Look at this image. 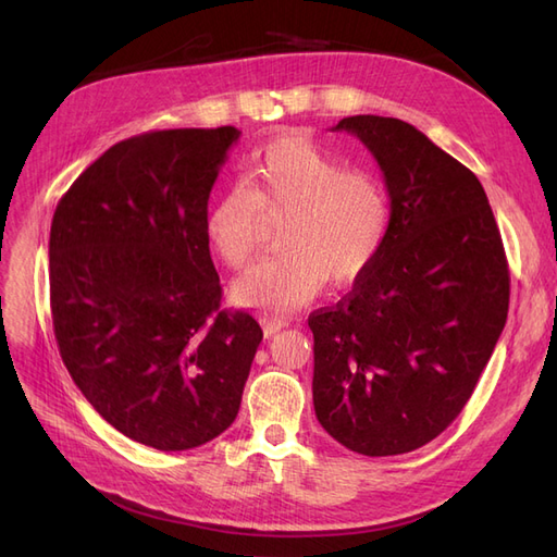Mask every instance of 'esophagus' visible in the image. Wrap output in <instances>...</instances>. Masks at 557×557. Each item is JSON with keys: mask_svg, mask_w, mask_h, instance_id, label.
Returning <instances> with one entry per match:
<instances>
[{"mask_svg": "<svg viewBox=\"0 0 557 557\" xmlns=\"http://www.w3.org/2000/svg\"><path fill=\"white\" fill-rule=\"evenodd\" d=\"M285 325V320H278V318H262V330H264V336H274L276 332H281Z\"/></svg>", "mask_w": 557, "mask_h": 557, "instance_id": "1", "label": "esophagus"}]
</instances>
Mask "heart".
<instances>
[{"instance_id":"obj_1","label":"heart","mask_w":557,"mask_h":557,"mask_svg":"<svg viewBox=\"0 0 557 557\" xmlns=\"http://www.w3.org/2000/svg\"><path fill=\"white\" fill-rule=\"evenodd\" d=\"M267 221L278 232L281 256L258 262L234 283L246 307L290 313L307 307L325 285L360 278L385 242L391 205L381 181L346 170L307 137H281L258 150L246 185H234L207 213V237L225 264L246 267Z\"/></svg>"}]
</instances>
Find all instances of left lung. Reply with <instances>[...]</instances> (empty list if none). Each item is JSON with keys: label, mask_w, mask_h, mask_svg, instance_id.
Wrapping results in <instances>:
<instances>
[{"label": "left lung", "mask_w": 557, "mask_h": 557, "mask_svg": "<svg viewBox=\"0 0 557 557\" xmlns=\"http://www.w3.org/2000/svg\"><path fill=\"white\" fill-rule=\"evenodd\" d=\"M332 129L379 162L391 227L339 305L309 315L315 418L369 458L409 453L458 418L493 356L507 256L481 181L423 132L383 115Z\"/></svg>", "instance_id": "1"}]
</instances>
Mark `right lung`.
<instances>
[{"mask_svg": "<svg viewBox=\"0 0 557 557\" xmlns=\"http://www.w3.org/2000/svg\"><path fill=\"white\" fill-rule=\"evenodd\" d=\"M237 127L162 129L111 146L50 225V311L64 367L132 442L188 450L239 413L262 342L221 309L209 195Z\"/></svg>", "mask_w": 557, "mask_h": 557, "instance_id": "obj_1", "label": "right lung"}]
</instances>
